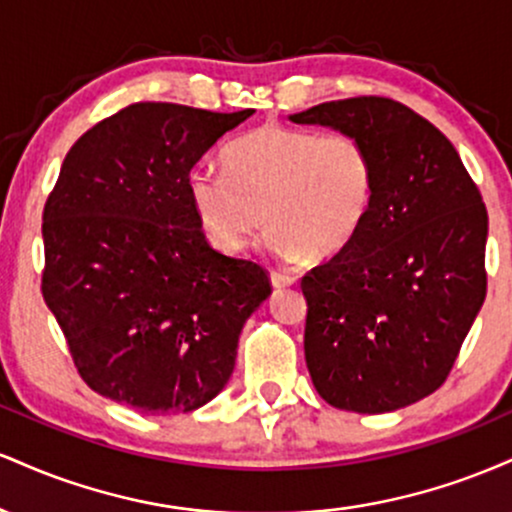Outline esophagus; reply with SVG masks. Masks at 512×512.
Masks as SVG:
<instances>
[{"label":"esophagus","mask_w":512,"mask_h":512,"mask_svg":"<svg viewBox=\"0 0 512 512\" xmlns=\"http://www.w3.org/2000/svg\"><path fill=\"white\" fill-rule=\"evenodd\" d=\"M269 279H272V286H274V289H286V286H291V284H293L291 276H284V274H279V272H272V274H269Z\"/></svg>","instance_id":"1"}]
</instances>
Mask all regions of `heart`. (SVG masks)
Here are the masks:
<instances>
[{
  "mask_svg": "<svg viewBox=\"0 0 512 512\" xmlns=\"http://www.w3.org/2000/svg\"><path fill=\"white\" fill-rule=\"evenodd\" d=\"M223 170L197 168L187 195L216 250H245L262 223L279 260L342 252L375 199L370 146L351 132H317L267 122L226 146Z\"/></svg>",
  "mask_w": 512,
  "mask_h": 512,
  "instance_id": "b5f03b06",
  "label": "heart"
}]
</instances>
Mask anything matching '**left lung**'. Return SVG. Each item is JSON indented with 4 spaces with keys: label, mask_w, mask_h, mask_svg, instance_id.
Wrapping results in <instances>:
<instances>
[{
    "label": "left lung",
    "mask_w": 512,
    "mask_h": 512,
    "mask_svg": "<svg viewBox=\"0 0 512 512\" xmlns=\"http://www.w3.org/2000/svg\"><path fill=\"white\" fill-rule=\"evenodd\" d=\"M289 120L358 134L375 161L366 223L301 281L315 390L358 414L409 407L445 383L484 305L479 187L448 137L392 98L320 103Z\"/></svg>",
    "instance_id": "left-lung-1"
}]
</instances>
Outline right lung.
Wrapping results in <instances>:
<instances>
[{
    "label": "right lung",
    "instance_id": "right-lung-1",
    "mask_svg": "<svg viewBox=\"0 0 512 512\" xmlns=\"http://www.w3.org/2000/svg\"><path fill=\"white\" fill-rule=\"evenodd\" d=\"M255 110L134 103L79 137L43 211V298L84 383L144 414H185L231 378L260 264L216 252L187 178Z\"/></svg>",
    "mask_w": 512,
    "mask_h": 512
}]
</instances>
